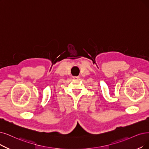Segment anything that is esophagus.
<instances>
[{
  "instance_id": "obj_1",
  "label": "esophagus",
  "mask_w": 149,
  "mask_h": 149,
  "mask_svg": "<svg viewBox=\"0 0 149 149\" xmlns=\"http://www.w3.org/2000/svg\"><path fill=\"white\" fill-rule=\"evenodd\" d=\"M73 78L74 79H78V76H74Z\"/></svg>"
}]
</instances>
